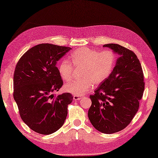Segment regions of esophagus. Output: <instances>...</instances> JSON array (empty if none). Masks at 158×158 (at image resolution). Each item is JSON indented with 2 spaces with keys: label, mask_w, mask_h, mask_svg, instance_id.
<instances>
[{
  "label": "esophagus",
  "mask_w": 158,
  "mask_h": 158,
  "mask_svg": "<svg viewBox=\"0 0 158 158\" xmlns=\"http://www.w3.org/2000/svg\"><path fill=\"white\" fill-rule=\"evenodd\" d=\"M73 99L75 100H79L81 99V98L80 96H73Z\"/></svg>",
  "instance_id": "34e87169"
}]
</instances>
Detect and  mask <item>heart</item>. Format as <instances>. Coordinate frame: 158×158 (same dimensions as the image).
Masks as SVG:
<instances>
[{
	"mask_svg": "<svg viewBox=\"0 0 158 158\" xmlns=\"http://www.w3.org/2000/svg\"><path fill=\"white\" fill-rule=\"evenodd\" d=\"M69 60L70 63L64 59L59 63L58 69L61 78L70 81L75 69H81L79 77L81 79L66 83L64 88L72 94L83 96L93 88L94 83L100 84L110 76L115 64L116 55L111 50L100 52L82 47L72 52Z\"/></svg>",
	"mask_w": 158,
	"mask_h": 158,
	"instance_id": "heart-1",
	"label": "heart"
}]
</instances>
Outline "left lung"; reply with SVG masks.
<instances>
[{
  "instance_id": "obj_1",
  "label": "left lung",
  "mask_w": 158,
  "mask_h": 158,
  "mask_svg": "<svg viewBox=\"0 0 158 158\" xmlns=\"http://www.w3.org/2000/svg\"><path fill=\"white\" fill-rule=\"evenodd\" d=\"M119 55L110 76L100 83L94 95L88 110L90 122L105 134L124 129L138 111L145 83L139 60L131 50L118 44H106Z\"/></svg>"
}]
</instances>
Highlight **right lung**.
Listing matches in <instances>:
<instances>
[{
  "label": "right lung",
  "instance_id": "obj_1",
  "mask_svg": "<svg viewBox=\"0 0 158 158\" xmlns=\"http://www.w3.org/2000/svg\"><path fill=\"white\" fill-rule=\"evenodd\" d=\"M71 49L49 43L36 45L23 54L15 66L13 98L23 122L41 135H51L64 123L73 96L63 93L57 62Z\"/></svg>",
  "mask_w": 158,
  "mask_h": 158
}]
</instances>
